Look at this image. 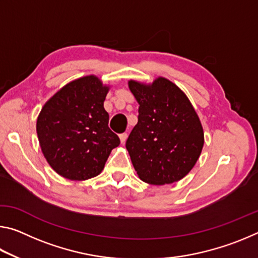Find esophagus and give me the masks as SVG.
Listing matches in <instances>:
<instances>
[{"label": "esophagus", "instance_id": "1", "mask_svg": "<svg viewBox=\"0 0 258 258\" xmlns=\"http://www.w3.org/2000/svg\"><path fill=\"white\" fill-rule=\"evenodd\" d=\"M119 139H120L121 145H124L125 141H126V139H127V133H123V134H120V135H119Z\"/></svg>", "mask_w": 258, "mask_h": 258}]
</instances>
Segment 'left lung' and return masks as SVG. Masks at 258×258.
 Instances as JSON below:
<instances>
[{"label": "left lung", "mask_w": 258, "mask_h": 258, "mask_svg": "<svg viewBox=\"0 0 258 258\" xmlns=\"http://www.w3.org/2000/svg\"><path fill=\"white\" fill-rule=\"evenodd\" d=\"M128 87L139 103L138 124L126 141L134 169L149 184L180 181L194 168L205 142L194 106L165 77L149 84L131 80Z\"/></svg>", "instance_id": "left-lung-1"}]
</instances>
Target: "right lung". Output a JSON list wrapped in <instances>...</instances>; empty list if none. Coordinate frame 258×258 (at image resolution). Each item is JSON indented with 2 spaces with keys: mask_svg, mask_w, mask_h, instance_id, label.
Masks as SVG:
<instances>
[{
  "mask_svg": "<svg viewBox=\"0 0 258 258\" xmlns=\"http://www.w3.org/2000/svg\"><path fill=\"white\" fill-rule=\"evenodd\" d=\"M110 85L95 75L61 87L42 107L36 121L41 150L60 176L85 181L99 175L119 138L108 127L103 102Z\"/></svg>",
  "mask_w": 258,
  "mask_h": 258,
  "instance_id": "1",
  "label": "right lung"
}]
</instances>
